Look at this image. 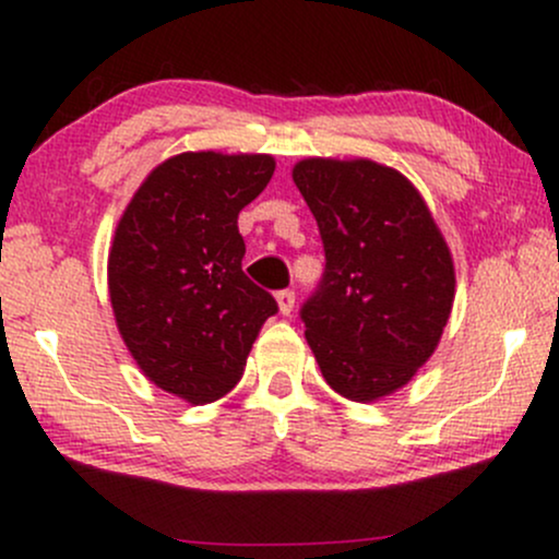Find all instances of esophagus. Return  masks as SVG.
Returning <instances> with one entry per match:
<instances>
[{"label":"esophagus","instance_id":"obj_1","mask_svg":"<svg viewBox=\"0 0 559 559\" xmlns=\"http://www.w3.org/2000/svg\"><path fill=\"white\" fill-rule=\"evenodd\" d=\"M275 301H278L281 316H288V312L294 310V292H292V288H284V292L275 294Z\"/></svg>","mask_w":559,"mask_h":559}]
</instances>
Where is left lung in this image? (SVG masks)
I'll list each match as a JSON object with an SVG mask.
<instances>
[{"label":"left lung","mask_w":559,"mask_h":559,"mask_svg":"<svg viewBox=\"0 0 559 559\" xmlns=\"http://www.w3.org/2000/svg\"><path fill=\"white\" fill-rule=\"evenodd\" d=\"M292 176L325 249L320 286L301 305L320 373L352 402L394 394L433 355L452 312L444 236L420 191L373 159L307 157Z\"/></svg>","instance_id":"obj_1"}]
</instances>
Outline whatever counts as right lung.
<instances>
[{"label":"right lung","mask_w":559,"mask_h":559,"mask_svg":"<svg viewBox=\"0 0 559 559\" xmlns=\"http://www.w3.org/2000/svg\"><path fill=\"white\" fill-rule=\"evenodd\" d=\"M271 155L183 152L159 163L115 228L107 284L120 336L155 386L189 404L226 396L278 305L241 271L239 213Z\"/></svg>","instance_id":"1"}]
</instances>
